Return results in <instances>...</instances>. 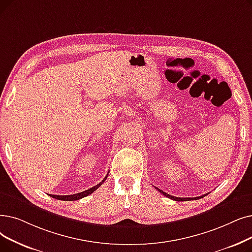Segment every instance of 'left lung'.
<instances>
[{
    "label": "left lung",
    "instance_id": "obj_1",
    "mask_svg": "<svg viewBox=\"0 0 252 252\" xmlns=\"http://www.w3.org/2000/svg\"><path fill=\"white\" fill-rule=\"evenodd\" d=\"M160 193H162L163 195L165 196H167V198H169V199H171V200H174V201H178V202H183V201H191V200H199V199H201V198H203V195H201V196H196V198H177V196H173V195H170V194H168V193H166V192H163L162 190H160L159 189H158V188H156Z\"/></svg>",
    "mask_w": 252,
    "mask_h": 252
}]
</instances>
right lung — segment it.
Segmentation results:
<instances>
[{"label":"right lung","instance_id":"obj_1","mask_svg":"<svg viewBox=\"0 0 252 252\" xmlns=\"http://www.w3.org/2000/svg\"><path fill=\"white\" fill-rule=\"evenodd\" d=\"M107 177H108V174H107V176L103 179L102 182H100L99 184H96L95 187H93L92 189L84 190L82 192H78V193H75V194H68V195H57V194H49V195L51 196V198H54L57 200H61V201H76V200H79V199L84 198V196H87L89 194L93 193L96 189H99L101 185L104 183V181L107 179Z\"/></svg>","mask_w":252,"mask_h":252}]
</instances>
